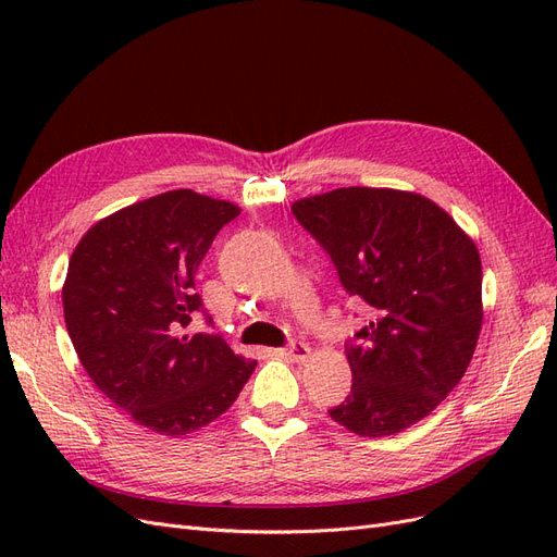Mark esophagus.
Wrapping results in <instances>:
<instances>
[{
	"instance_id": "obj_1",
	"label": "esophagus",
	"mask_w": 557,
	"mask_h": 557,
	"mask_svg": "<svg viewBox=\"0 0 557 557\" xmlns=\"http://www.w3.org/2000/svg\"><path fill=\"white\" fill-rule=\"evenodd\" d=\"M281 356H285V358L293 360V362H305L311 356V348L307 344H301V342H293L290 346H285L281 350Z\"/></svg>"
}]
</instances>
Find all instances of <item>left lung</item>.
Here are the masks:
<instances>
[{
    "instance_id": "obj_1",
    "label": "left lung",
    "mask_w": 557,
    "mask_h": 557,
    "mask_svg": "<svg viewBox=\"0 0 557 557\" xmlns=\"http://www.w3.org/2000/svg\"><path fill=\"white\" fill-rule=\"evenodd\" d=\"M297 221L327 250L344 290L372 309L350 342L348 397L332 420L387 436L434 411L460 383L483 323L481 258L432 199L393 188H336L297 199Z\"/></svg>"
}]
</instances>
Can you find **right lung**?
Masks as SVG:
<instances>
[{
    "label": "right lung",
    "instance_id": "right-lung-1",
    "mask_svg": "<svg viewBox=\"0 0 557 557\" xmlns=\"http://www.w3.org/2000/svg\"><path fill=\"white\" fill-rule=\"evenodd\" d=\"M242 209L170 190L95 223L70 258L64 323L92 383L134 423L183 436L225 413L256 360L218 334H185L201 297L195 274Z\"/></svg>",
    "mask_w": 557,
    "mask_h": 557
}]
</instances>
